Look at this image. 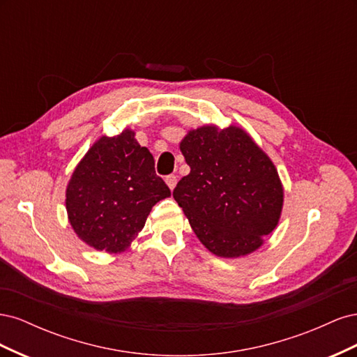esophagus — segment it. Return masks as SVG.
Wrapping results in <instances>:
<instances>
[{"label":"esophagus","instance_id":"34e87169","mask_svg":"<svg viewBox=\"0 0 357 357\" xmlns=\"http://www.w3.org/2000/svg\"><path fill=\"white\" fill-rule=\"evenodd\" d=\"M165 181H167L168 188L172 190V189L176 188V185H177V176H174V174H169V176H167V177H165Z\"/></svg>","mask_w":357,"mask_h":357}]
</instances>
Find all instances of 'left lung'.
<instances>
[{
	"mask_svg": "<svg viewBox=\"0 0 357 357\" xmlns=\"http://www.w3.org/2000/svg\"><path fill=\"white\" fill-rule=\"evenodd\" d=\"M180 150L190 172L172 197L199 241L220 257L257 250L283 208V186L273 160L238 126L192 129Z\"/></svg>",
	"mask_w": 357,
	"mask_h": 357,
	"instance_id": "obj_1",
	"label": "left lung"
}]
</instances>
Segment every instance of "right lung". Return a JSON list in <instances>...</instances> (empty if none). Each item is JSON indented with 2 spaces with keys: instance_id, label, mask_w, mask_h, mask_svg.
<instances>
[{
  "instance_id": "obj_1",
  "label": "right lung",
  "mask_w": 357,
  "mask_h": 357,
  "mask_svg": "<svg viewBox=\"0 0 357 357\" xmlns=\"http://www.w3.org/2000/svg\"><path fill=\"white\" fill-rule=\"evenodd\" d=\"M74 232L95 250L122 253L144 228L153 205L171 197L147 147L125 129L101 137L75 167L66 193Z\"/></svg>"
}]
</instances>
